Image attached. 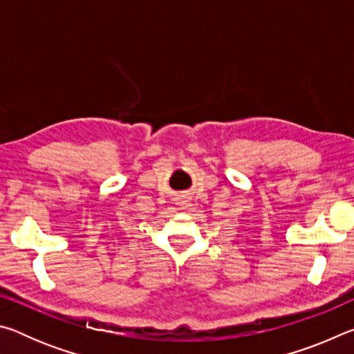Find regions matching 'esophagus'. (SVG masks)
Wrapping results in <instances>:
<instances>
[{
  "mask_svg": "<svg viewBox=\"0 0 354 354\" xmlns=\"http://www.w3.org/2000/svg\"><path fill=\"white\" fill-rule=\"evenodd\" d=\"M178 205L181 206V209H187L189 205H190V203H189V196H181V198L178 200Z\"/></svg>",
  "mask_w": 354,
  "mask_h": 354,
  "instance_id": "esophagus-1",
  "label": "esophagus"
}]
</instances>
